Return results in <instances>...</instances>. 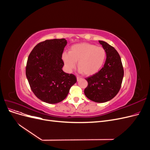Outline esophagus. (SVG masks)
Wrapping results in <instances>:
<instances>
[{
	"label": "esophagus",
	"instance_id": "34e87169",
	"mask_svg": "<svg viewBox=\"0 0 150 150\" xmlns=\"http://www.w3.org/2000/svg\"><path fill=\"white\" fill-rule=\"evenodd\" d=\"M81 79H82V78H81V77H79V76L77 77V81H79V80H81Z\"/></svg>",
	"mask_w": 150,
	"mask_h": 150
}]
</instances>
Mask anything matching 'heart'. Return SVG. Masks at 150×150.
Here are the masks:
<instances>
[{"label": "heart", "instance_id": "heart-1", "mask_svg": "<svg viewBox=\"0 0 150 150\" xmlns=\"http://www.w3.org/2000/svg\"><path fill=\"white\" fill-rule=\"evenodd\" d=\"M62 59L68 71L74 69L78 62L79 72L91 76L102 69L106 59V52L102 47L83 42L72 46L69 53L62 54Z\"/></svg>", "mask_w": 150, "mask_h": 150}]
</instances>
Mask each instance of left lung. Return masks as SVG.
Masks as SVG:
<instances>
[{
  "label": "left lung",
  "instance_id": "8db88e82",
  "mask_svg": "<svg viewBox=\"0 0 150 150\" xmlns=\"http://www.w3.org/2000/svg\"><path fill=\"white\" fill-rule=\"evenodd\" d=\"M99 42L106 50V59L100 71L86 79L88 84L84 89V94L93 101L105 103L118 93L124 70L121 57L116 50L103 40H99Z\"/></svg>",
  "mask_w": 150,
  "mask_h": 150
}]
</instances>
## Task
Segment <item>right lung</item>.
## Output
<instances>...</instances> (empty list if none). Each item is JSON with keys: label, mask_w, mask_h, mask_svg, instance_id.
Returning a JSON list of instances; mask_svg holds the SVG:
<instances>
[{"label": "right lung", "mask_w": 150, "mask_h": 150, "mask_svg": "<svg viewBox=\"0 0 150 150\" xmlns=\"http://www.w3.org/2000/svg\"><path fill=\"white\" fill-rule=\"evenodd\" d=\"M67 43L65 39L46 40L36 45L29 56L27 79L35 96L45 103L64 100L77 81L74 74L62 70V54Z\"/></svg>", "instance_id": "obj_1"}]
</instances>
